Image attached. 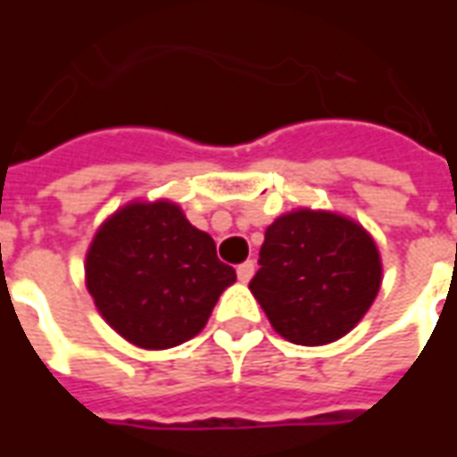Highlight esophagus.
I'll list each match as a JSON object with an SVG mask.
<instances>
[{
  "label": "esophagus",
  "instance_id": "34e87169",
  "mask_svg": "<svg viewBox=\"0 0 457 457\" xmlns=\"http://www.w3.org/2000/svg\"><path fill=\"white\" fill-rule=\"evenodd\" d=\"M252 277H254V262H245V264H239L237 267L239 281H242V284H247Z\"/></svg>",
  "mask_w": 457,
  "mask_h": 457
}]
</instances>
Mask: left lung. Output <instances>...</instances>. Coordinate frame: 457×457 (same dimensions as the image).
Here are the masks:
<instances>
[{
	"label": "left lung",
	"mask_w": 457,
	"mask_h": 457,
	"mask_svg": "<svg viewBox=\"0 0 457 457\" xmlns=\"http://www.w3.org/2000/svg\"><path fill=\"white\" fill-rule=\"evenodd\" d=\"M259 267L249 291L278 336L306 347L347 336L382 287L372 235L333 210L278 215L264 232Z\"/></svg>",
	"instance_id": "1"
}]
</instances>
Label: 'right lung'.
Here are the masks:
<instances>
[{
  "mask_svg": "<svg viewBox=\"0 0 457 457\" xmlns=\"http://www.w3.org/2000/svg\"><path fill=\"white\" fill-rule=\"evenodd\" d=\"M208 232L173 200H131L95 232L85 287L104 323L141 350H169L195 337L220 294L235 284Z\"/></svg>",
  "mask_w": 457,
  "mask_h": 457,
  "instance_id": "obj_1",
  "label": "right lung"
}]
</instances>
